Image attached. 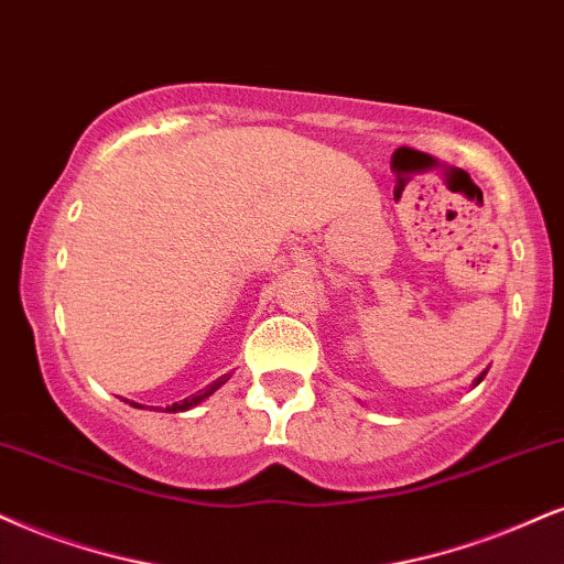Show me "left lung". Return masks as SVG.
<instances>
[{"label":"left lung","instance_id":"left-lung-1","mask_svg":"<svg viewBox=\"0 0 564 564\" xmlns=\"http://www.w3.org/2000/svg\"><path fill=\"white\" fill-rule=\"evenodd\" d=\"M484 377H486V371H484V373H481V377H478V379H476V381H474V387H476V384H481V379H484Z\"/></svg>","mask_w":564,"mask_h":564}]
</instances>
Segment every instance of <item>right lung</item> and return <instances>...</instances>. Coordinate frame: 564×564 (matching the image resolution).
Here are the masks:
<instances>
[{"label": "right lung", "instance_id": "1", "mask_svg": "<svg viewBox=\"0 0 564 564\" xmlns=\"http://www.w3.org/2000/svg\"><path fill=\"white\" fill-rule=\"evenodd\" d=\"M227 379H229V373H225V377H219L217 381H212V384H208L206 389H200L198 394H191V398H185V400H180V402H172V405H166V410H170V413H183V410L196 408L198 402H204L206 398H212V394L217 392V389L225 384ZM130 405H135V402H130Z\"/></svg>", "mask_w": 564, "mask_h": 564}]
</instances>
